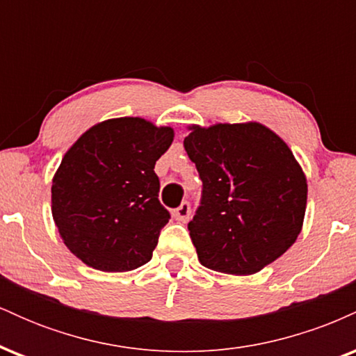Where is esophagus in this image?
I'll use <instances>...</instances> for the list:
<instances>
[{"label": "esophagus", "instance_id": "34e87169", "mask_svg": "<svg viewBox=\"0 0 356 356\" xmlns=\"http://www.w3.org/2000/svg\"><path fill=\"white\" fill-rule=\"evenodd\" d=\"M174 218L179 220V222H187L191 218V204L182 202L177 209H174Z\"/></svg>", "mask_w": 356, "mask_h": 356}]
</instances>
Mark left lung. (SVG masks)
<instances>
[{
  "label": "left lung",
  "instance_id": "8db88e82",
  "mask_svg": "<svg viewBox=\"0 0 356 356\" xmlns=\"http://www.w3.org/2000/svg\"><path fill=\"white\" fill-rule=\"evenodd\" d=\"M184 147L202 181L189 234L202 266L254 275L293 246L308 186L289 147L268 127L192 125Z\"/></svg>",
  "mask_w": 356,
  "mask_h": 356
}]
</instances>
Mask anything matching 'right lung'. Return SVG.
I'll use <instances>...</instances> for the list:
<instances>
[{
    "label": "right lung",
    "mask_w": 356,
    "mask_h": 356,
    "mask_svg": "<svg viewBox=\"0 0 356 356\" xmlns=\"http://www.w3.org/2000/svg\"><path fill=\"white\" fill-rule=\"evenodd\" d=\"M172 140L170 127L122 117L92 127L65 154L51 212L63 243L87 266L122 273L149 263L170 219L154 167Z\"/></svg>",
    "instance_id": "add662e5"
}]
</instances>
